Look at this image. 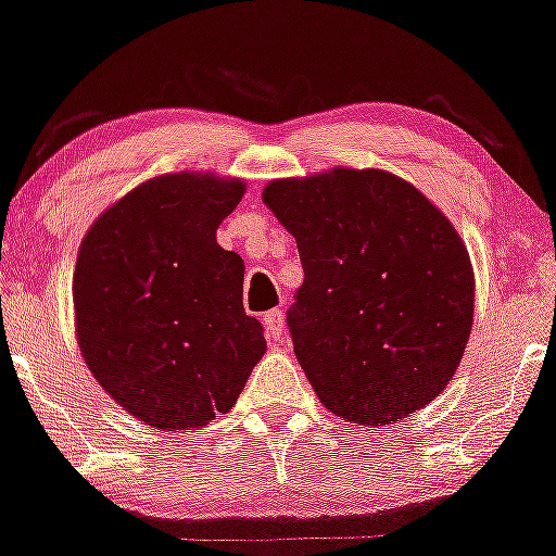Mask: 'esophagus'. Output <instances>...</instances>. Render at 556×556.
<instances>
[{"label":"esophagus","instance_id":"34e87169","mask_svg":"<svg viewBox=\"0 0 556 556\" xmlns=\"http://www.w3.org/2000/svg\"><path fill=\"white\" fill-rule=\"evenodd\" d=\"M264 329H266V340L269 342H279L285 334V314L282 311H269L264 316Z\"/></svg>","mask_w":556,"mask_h":556}]
</instances>
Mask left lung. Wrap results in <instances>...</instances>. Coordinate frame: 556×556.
Here are the masks:
<instances>
[{
  "label": "left lung",
  "mask_w": 556,
  "mask_h": 556,
  "mask_svg": "<svg viewBox=\"0 0 556 556\" xmlns=\"http://www.w3.org/2000/svg\"><path fill=\"white\" fill-rule=\"evenodd\" d=\"M264 203L298 242L287 327L334 416L387 426L442 394L473 327L468 248L416 185L334 167L274 180Z\"/></svg>",
  "instance_id": "obj_1"
}]
</instances>
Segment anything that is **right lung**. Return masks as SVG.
I'll use <instances>...</instances> for the list:
<instances>
[{"instance_id":"right-lung-1","label":"right lung","mask_w":556,"mask_h":556,"mask_svg":"<svg viewBox=\"0 0 556 556\" xmlns=\"http://www.w3.org/2000/svg\"><path fill=\"white\" fill-rule=\"evenodd\" d=\"M238 177L177 172L138 185L93 222L73 274L80 355L151 429H201L232 410L266 353L242 308L238 253L216 242Z\"/></svg>"}]
</instances>
